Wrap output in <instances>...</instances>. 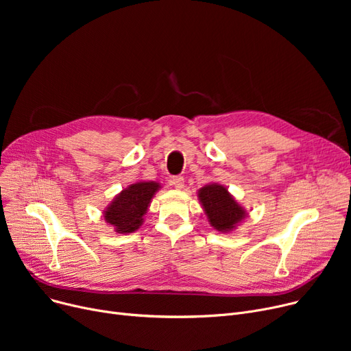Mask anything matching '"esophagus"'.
Instances as JSON below:
<instances>
[{
  "label": "esophagus",
  "mask_w": 351,
  "mask_h": 351,
  "mask_svg": "<svg viewBox=\"0 0 351 351\" xmlns=\"http://www.w3.org/2000/svg\"><path fill=\"white\" fill-rule=\"evenodd\" d=\"M171 185L176 189H182L183 186H185V179H183L182 176H173L171 180H169Z\"/></svg>",
  "instance_id": "esophagus-1"
}]
</instances>
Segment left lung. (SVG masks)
I'll use <instances>...</instances> for the list:
<instances>
[{
  "label": "left lung",
  "mask_w": 351,
  "mask_h": 351,
  "mask_svg": "<svg viewBox=\"0 0 351 351\" xmlns=\"http://www.w3.org/2000/svg\"><path fill=\"white\" fill-rule=\"evenodd\" d=\"M197 197L213 229L229 233L247 216V212L220 183H208L197 191Z\"/></svg>",
  "instance_id": "obj_1"
}]
</instances>
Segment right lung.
Masks as SVG:
<instances>
[{
    "mask_svg": "<svg viewBox=\"0 0 351 351\" xmlns=\"http://www.w3.org/2000/svg\"><path fill=\"white\" fill-rule=\"evenodd\" d=\"M159 189L160 183L154 180H139L122 189L104 210L105 222L117 233H134L142 226L143 216Z\"/></svg>",
    "mask_w": 351,
    "mask_h": 351,
    "instance_id": "add662e5",
    "label": "right lung"
}]
</instances>
